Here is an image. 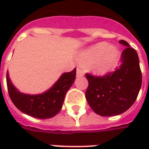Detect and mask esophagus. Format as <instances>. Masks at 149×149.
<instances>
[{
	"label": "esophagus",
	"instance_id": "esophagus-1",
	"mask_svg": "<svg viewBox=\"0 0 149 149\" xmlns=\"http://www.w3.org/2000/svg\"><path fill=\"white\" fill-rule=\"evenodd\" d=\"M76 75H77V77H82L84 75V71L81 69L78 68L77 70H76Z\"/></svg>",
	"mask_w": 149,
	"mask_h": 149
}]
</instances>
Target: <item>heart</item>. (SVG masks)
Listing matches in <instances>:
<instances>
[{
	"label": "heart",
	"instance_id": "obj_1",
	"mask_svg": "<svg viewBox=\"0 0 149 149\" xmlns=\"http://www.w3.org/2000/svg\"><path fill=\"white\" fill-rule=\"evenodd\" d=\"M117 55L118 50L114 46L101 42L82 52L78 60L84 65H90V69L96 74H104L111 68Z\"/></svg>",
	"mask_w": 149,
	"mask_h": 149
}]
</instances>
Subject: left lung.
Masks as SVG:
<instances>
[{
	"label": "left lung",
	"instance_id": "left-lung-1",
	"mask_svg": "<svg viewBox=\"0 0 149 149\" xmlns=\"http://www.w3.org/2000/svg\"><path fill=\"white\" fill-rule=\"evenodd\" d=\"M121 54V64L116 70L103 76L86 74L89 81L85 97L90 108L101 116L123 113L134 104L142 85L139 60L136 50L127 41Z\"/></svg>",
	"mask_w": 149,
	"mask_h": 149
}]
</instances>
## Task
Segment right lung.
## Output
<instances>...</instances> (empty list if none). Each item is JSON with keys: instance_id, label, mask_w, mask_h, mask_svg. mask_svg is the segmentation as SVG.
<instances>
[{"instance_id": "right-lung-1", "label": "right lung", "mask_w": 149, "mask_h": 149, "mask_svg": "<svg viewBox=\"0 0 149 149\" xmlns=\"http://www.w3.org/2000/svg\"><path fill=\"white\" fill-rule=\"evenodd\" d=\"M76 76V69L64 73L54 85L43 94L36 95L20 93L12 84L8 72L6 84L10 98L15 106L24 113L38 118H49L60 111L65 96Z\"/></svg>"}]
</instances>
